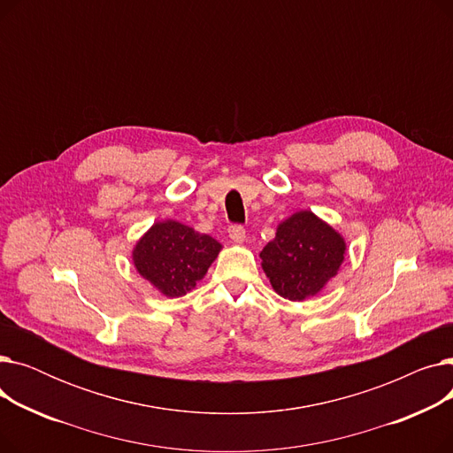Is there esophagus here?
Listing matches in <instances>:
<instances>
[{
    "label": "esophagus",
    "instance_id": "esophagus-1",
    "mask_svg": "<svg viewBox=\"0 0 453 453\" xmlns=\"http://www.w3.org/2000/svg\"><path fill=\"white\" fill-rule=\"evenodd\" d=\"M227 233H229V239L236 244H242L246 241V229L242 226H229Z\"/></svg>",
    "mask_w": 453,
    "mask_h": 453
}]
</instances>
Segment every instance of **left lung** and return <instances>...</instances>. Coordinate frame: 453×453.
<instances>
[{
  "instance_id": "left-lung-1",
  "label": "left lung",
  "mask_w": 453,
  "mask_h": 453,
  "mask_svg": "<svg viewBox=\"0 0 453 453\" xmlns=\"http://www.w3.org/2000/svg\"><path fill=\"white\" fill-rule=\"evenodd\" d=\"M343 236L312 211H297L277 226L275 239L260 251L273 290L290 301L314 297L336 277L345 260Z\"/></svg>"
}]
</instances>
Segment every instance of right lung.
Returning <instances> with one entry per match:
<instances>
[{
    "mask_svg": "<svg viewBox=\"0 0 453 453\" xmlns=\"http://www.w3.org/2000/svg\"><path fill=\"white\" fill-rule=\"evenodd\" d=\"M222 244L176 220L156 222L137 241L132 258L142 279L166 297H181L203 279Z\"/></svg>",
    "mask_w": 453,
    "mask_h": 453,
    "instance_id": "1",
    "label": "right lung"
}]
</instances>
